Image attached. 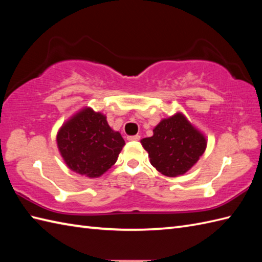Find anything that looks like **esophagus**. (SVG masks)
I'll return each mask as SVG.
<instances>
[{"label":"esophagus","mask_w":262,"mask_h":262,"mask_svg":"<svg viewBox=\"0 0 262 262\" xmlns=\"http://www.w3.org/2000/svg\"><path fill=\"white\" fill-rule=\"evenodd\" d=\"M141 138V136L140 135H132V136H127V141H130V142H133V141H138Z\"/></svg>","instance_id":"34e87169"}]
</instances>
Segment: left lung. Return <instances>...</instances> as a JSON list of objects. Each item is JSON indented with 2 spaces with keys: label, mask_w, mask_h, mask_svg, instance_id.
I'll return each instance as SVG.
<instances>
[{
  "label": "left lung",
  "mask_w": 262,
  "mask_h": 262,
  "mask_svg": "<svg viewBox=\"0 0 262 262\" xmlns=\"http://www.w3.org/2000/svg\"><path fill=\"white\" fill-rule=\"evenodd\" d=\"M149 162L166 177L185 174L204 154L207 140L187 117L177 113L155 126L153 136L141 140Z\"/></svg>",
  "instance_id": "8db88e82"
}]
</instances>
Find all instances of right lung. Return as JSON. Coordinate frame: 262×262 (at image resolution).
<instances>
[{"mask_svg": "<svg viewBox=\"0 0 262 262\" xmlns=\"http://www.w3.org/2000/svg\"><path fill=\"white\" fill-rule=\"evenodd\" d=\"M56 142L66 165L91 179L108 171L125 145L120 133L108 125L107 117L89 107L64 122Z\"/></svg>", "mask_w": 262, "mask_h": 262, "instance_id": "obj_1", "label": "right lung"}]
</instances>
